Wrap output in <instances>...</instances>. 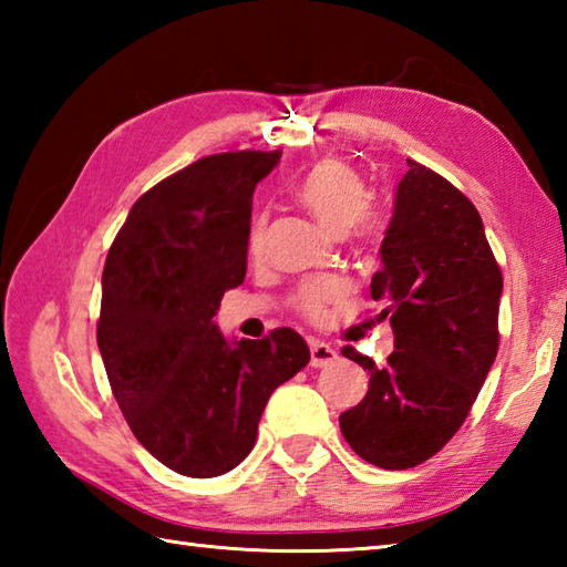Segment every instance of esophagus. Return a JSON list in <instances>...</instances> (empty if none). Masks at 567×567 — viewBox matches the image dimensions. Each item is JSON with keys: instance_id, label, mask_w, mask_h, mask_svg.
<instances>
[{"instance_id": "obj_1", "label": "esophagus", "mask_w": 567, "mask_h": 567, "mask_svg": "<svg viewBox=\"0 0 567 567\" xmlns=\"http://www.w3.org/2000/svg\"><path fill=\"white\" fill-rule=\"evenodd\" d=\"M309 353H311V368H327L333 363L336 358H339L333 346L317 341V339L309 341Z\"/></svg>"}]
</instances>
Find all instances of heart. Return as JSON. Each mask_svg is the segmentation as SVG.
Returning a JSON list of instances; mask_svg holds the SVG:
<instances>
[{
  "label": "heart",
  "instance_id": "1",
  "mask_svg": "<svg viewBox=\"0 0 567 567\" xmlns=\"http://www.w3.org/2000/svg\"><path fill=\"white\" fill-rule=\"evenodd\" d=\"M295 197L302 207L315 216L321 228L333 236H343L355 224H365V214L370 207V192L351 165L341 161H321L319 165L299 179L295 187ZM265 219L258 216L250 226L248 246L252 252L262 248ZM339 295V282L317 280L305 285L297 295V305L309 317L321 315L323 305Z\"/></svg>",
  "mask_w": 567,
  "mask_h": 567
}]
</instances>
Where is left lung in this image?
<instances>
[{
	"instance_id": "1",
	"label": "left lung",
	"mask_w": 567,
	"mask_h": 567,
	"mask_svg": "<svg viewBox=\"0 0 567 567\" xmlns=\"http://www.w3.org/2000/svg\"><path fill=\"white\" fill-rule=\"evenodd\" d=\"M384 231L372 299H388L394 351L382 368L351 346L370 372L363 400L339 416L348 445L384 470L436 455L473 406L499 346L502 272L485 226L463 192L406 161Z\"/></svg>"
}]
</instances>
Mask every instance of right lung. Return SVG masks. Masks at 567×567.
<instances>
[{"mask_svg":"<svg viewBox=\"0 0 567 567\" xmlns=\"http://www.w3.org/2000/svg\"><path fill=\"white\" fill-rule=\"evenodd\" d=\"M282 151L219 153L131 207L102 272L97 346L138 443L187 477H216L252 451L270 394L309 363L292 329L228 341L226 290L246 277L252 192Z\"/></svg>","mask_w":567,"mask_h":567,"instance_id":"right-lung-1","label":"right lung"}]
</instances>
